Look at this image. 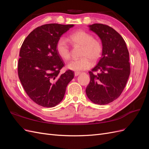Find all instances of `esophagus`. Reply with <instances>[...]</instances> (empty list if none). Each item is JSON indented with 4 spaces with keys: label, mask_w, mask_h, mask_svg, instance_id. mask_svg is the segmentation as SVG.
Wrapping results in <instances>:
<instances>
[{
    "label": "esophagus",
    "mask_w": 149,
    "mask_h": 149,
    "mask_svg": "<svg viewBox=\"0 0 149 149\" xmlns=\"http://www.w3.org/2000/svg\"><path fill=\"white\" fill-rule=\"evenodd\" d=\"M81 74L80 72H75L74 73V76H78V75H79Z\"/></svg>",
    "instance_id": "esophagus-1"
}]
</instances>
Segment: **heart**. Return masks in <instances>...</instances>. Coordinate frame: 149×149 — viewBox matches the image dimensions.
Wrapping results in <instances>:
<instances>
[{
	"instance_id": "b5f03b06",
	"label": "heart",
	"mask_w": 149,
	"mask_h": 149,
	"mask_svg": "<svg viewBox=\"0 0 149 149\" xmlns=\"http://www.w3.org/2000/svg\"><path fill=\"white\" fill-rule=\"evenodd\" d=\"M68 40L74 45L81 47L79 59L71 61L67 65L68 68L74 71H80L88 69L91 66V60L95 62L102 55L103 47L102 43L94 39L93 35L84 30L76 31L71 34ZM56 51L63 60H68L71 56L70 48L67 40L60 38L56 45Z\"/></svg>"
}]
</instances>
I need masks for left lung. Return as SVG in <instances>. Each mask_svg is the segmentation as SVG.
Wrapping results in <instances>:
<instances>
[{"instance_id":"obj_1","label":"left lung","mask_w":149,"mask_h":149,"mask_svg":"<svg viewBox=\"0 0 149 149\" xmlns=\"http://www.w3.org/2000/svg\"><path fill=\"white\" fill-rule=\"evenodd\" d=\"M102 41V56L96 66L89 71L90 82L86 93L93 102L104 105L118 98L130 74L129 53L121 35L107 25H89Z\"/></svg>"}]
</instances>
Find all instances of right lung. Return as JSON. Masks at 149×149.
<instances>
[{
	"label": "right lung",
	"instance_id": "right-lung-1",
	"mask_svg": "<svg viewBox=\"0 0 149 149\" xmlns=\"http://www.w3.org/2000/svg\"><path fill=\"white\" fill-rule=\"evenodd\" d=\"M73 26L49 24L38 26L22 45L18 75L26 93L40 106L52 107L58 104L74 78L71 70L60 74L65 63L56 48L61 36Z\"/></svg>",
	"mask_w": 149,
	"mask_h": 149
}]
</instances>
